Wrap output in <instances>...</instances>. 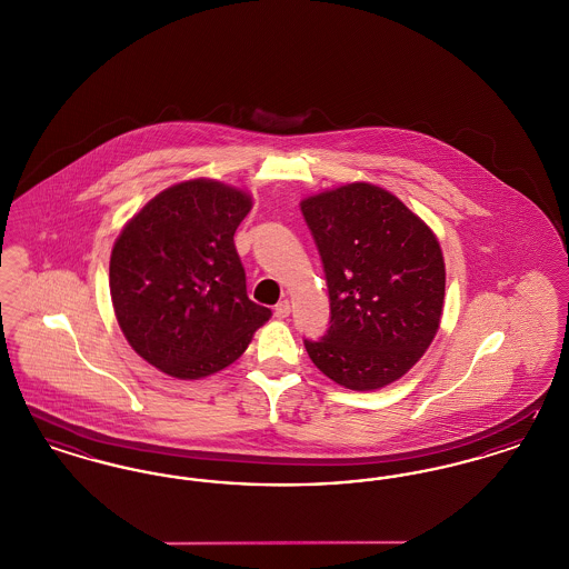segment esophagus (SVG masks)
<instances>
[{
	"label": "esophagus",
	"instance_id": "34e87169",
	"mask_svg": "<svg viewBox=\"0 0 569 569\" xmlns=\"http://www.w3.org/2000/svg\"><path fill=\"white\" fill-rule=\"evenodd\" d=\"M274 316H277L279 320L288 318V316H290V300H281V302H277V305H274Z\"/></svg>",
	"mask_w": 569,
	"mask_h": 569
}]
</instances>
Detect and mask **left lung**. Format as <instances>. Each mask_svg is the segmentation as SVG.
I'll return each mask as SVG.
<instances>
[{
  "instance_id": "left-lung-1",
  "label": "left lung",
  "mask_w": 569,
  "mask_h": 569,
  "mask_svg": "<svg viewBox=\"0 0 569 569\" xmlns=\"http://www.w3.org/2000/svg\"><path fill=\"white\" fill-rule=\"evenodd\" d=\"M325 267L330 326L305 339L313 365L341 386L376 390L406 376L439 328L446 269L429 226L369 183L300 202Z\"/></svg>"
}]
</instances>
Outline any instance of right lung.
Wrapping results in <instances>:
<instances>
[{"mask_svg": "<svg viewBox=\"0 0 569 569\" xmlns=\"http://www.w3.org/2000/svg\"><path fill=\"white\" fill-rule=\"evenodd\" d=\"M251 198L193 179L158 193L128 221L110 253V298L126 339L179 379L232 365L271 309L247 297L234 232Z\"/></svg>", "mask_w": 569, "mask_h": 569, "instance_id": "add662e5", "label": "right lung"}]
</instances>
